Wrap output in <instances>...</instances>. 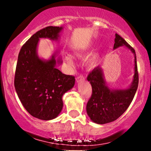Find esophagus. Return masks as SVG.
<instances>
[{"mask_svg": "<svg viewBox=\"0 0 151 151\" xmlns=\"http://www.w3.org/2000/svg\"><path fill=\"white\" fill-rule=\"evenodd\" d=\"M84 79H85V77H84L83 74H80V75L77 76V78H76V81H77V82H79V81L81 80H84Z\"/></svg>", "mask_w": 151, "mask_h": 151, "instance_id": "1", "label": "esophagus"}]
</instances>
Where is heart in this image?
<instances>
[{
    "label": "heart",
    "mask_w": 151,
    "mask_h": 151,
    "mask_svg": "<svg viewBox=\"0 0 151 151\" xmlns=\"http://www.w3.org/2000/svg\"><path fill=\"white\" fill-rule=\"evenodd\" d=\"M65 60H66V62H67V63H68L70 65L74 66V59L72 56H71V55H66V56H65ZM96 62H97V57H96V56L93 57V58L91 59V60H90V64H91V65H95Z\"/></svg>",
    "instance_id": "b5f03b06"
}]
</instances>
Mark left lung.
<instances>
[{
	"mask_svg": "<svg viewBox=\"0 0 151 151\" xmlns=\"http://www.w3.org/2000/svg\"><path fill=\"white\" fill-rule=\"evenodd\" d=\"M114 49L125 45L134 54L135 72L131 86L126 89H111L106 84L101 67H96L87 77L92 87L91 98L86 104V112L91 120L104 124L116 120L129 108L138 86V73L135 50L124 38L116 33Z\"/></svg>",
	"mask_w": 151,
	"mask_h": 151,
	"instance_id": "8db88e82",
	"label": "left lung"
}]
</instances>
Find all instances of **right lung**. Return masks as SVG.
I'll return each mask as SVG.
<instances>
[{
    "label": "right lung",
    "mask_w": 151,
    "mask_h": 151,
    "mask_svg": "<svg viewBox=\"0 0 151 151\" xmlns=\"http://www.w3.org/2000/svg\"><path fill=\"white\" fill-rule=\"evenodd\" d=\"M62 27L48 26L37 31L22 45L18 55L14 85L22 104L30 115L41 120H52L61 112L62 96L73 87L74 76L57 69L56 53L49 60L37 56L40 38L58 40Z\"/></svg>",
    "instance_id": "1"
}]
</instances>
